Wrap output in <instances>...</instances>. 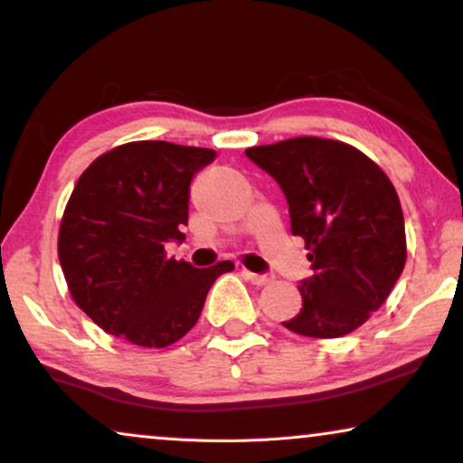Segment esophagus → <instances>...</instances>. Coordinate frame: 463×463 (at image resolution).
I'll list each match as a JSON object with an SVG mask.
<instances>
[{
	"mask_svg": "<svg viewBox=\"0 0 463 463\" xmlns=\"http://www.w3.org/2000/svg\"><path fill=\"white\" fill-rule=\"evenodd\" d=\"M242 276L246 280H250L252 284H257V287H263V284L271 282V276L269 274H252L249 269H242Z\"/></svg>",
	"mask_w": 463,
	"mask_h": 463,
	"instance_id": "34e87169",
	"label": "esophagus"
}]
</instances>
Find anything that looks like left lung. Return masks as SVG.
Listing matches in <instances>:
<instances>
[{
    "label": "left lung",
    "mask_w": 463,
    "mask_h": 463,
    "mask_svg": "<svg viewBox=\"0 0 463 463\" xmlns=\"http://www.w3.org/2000/svg\"><path fill=\"white\" fill-rule=\"evenodd\" d=\"M287 195L290 232L306 240L314 274L303 306L282 322L306 337L356 331L388 299L407 261L401 200L375 162L352 145L297 137L246 149Z\"/></svg>",
    "instance_id": "1"
}]
</instances>
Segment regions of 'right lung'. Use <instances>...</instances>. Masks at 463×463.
I'll return each instance as SVG.
<instances>
[{
    "instance_id": "right-lung-1",
    "label": "right lung",
    "mask_w": 463,
    "mask_h": 463,
    "mask_svg": "<svg viewBox=\"0 0 463 463\" xmlns=\"http://www.w3.org/2000/svg\"><path fill=\"white\" fill-rule=\"evenodd\" d=\"M217 154L135 141L97 157L75 183L59 232L69 293L105 333L166 347L198 322L206 295L232 261L198 269L166 257L181 242L189 183Z\"/></svg>"
}]
</instances>
